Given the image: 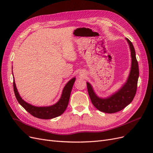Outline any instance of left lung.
Instances as JSON below:
<instances>
[{"label": "left lung", "instance_id": "left-lung-1", "mask_svg": "<svg viewBox=\"0 0 153 153\" xmlns=\"http://www.w3.org/2000/svg\"><path fill=\"white\" fill-rule=\"evenodd\" d=\"M126 39L131 52V65L129 76L124 85L112 95L103 98L97 95L90 83L87 82L88 93L91 102L101 112L112 114L121 111L131 103L135 96L139 76V69L135 48L131 41L128 38Z\"/></svg>", "mask_w": 153, "mask_h": 153}]
</instances>
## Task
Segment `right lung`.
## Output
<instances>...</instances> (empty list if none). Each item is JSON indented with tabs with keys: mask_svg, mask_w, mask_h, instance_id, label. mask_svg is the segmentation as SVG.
I'll return each instance as SVG.
<instances>
[{
	"mask_svg": "<svg viewBox=\"0 0 153 153\" xmlns=\"http://www.w3.org/2000/svg\"><path fill=\"white\" fill-rule=\"evenodd\" d=\"M76 78L74 77L68 81V82L64 86L62 90L61 98L56 103L47 106H36L32 105L23 100L18 93L17 88L15 84V79L13 80V89L16 98L22 106H23L27 112L30 113L33 116L42 119H50L57 117L62 115L66 110L69 98H70L71 92L73 86Z\"/></svg>",
	"mask_w": 153,
	"mask_h": 153,
	"instance_id": "add662e5",
	"label": "right lung"
}]
</instances>
